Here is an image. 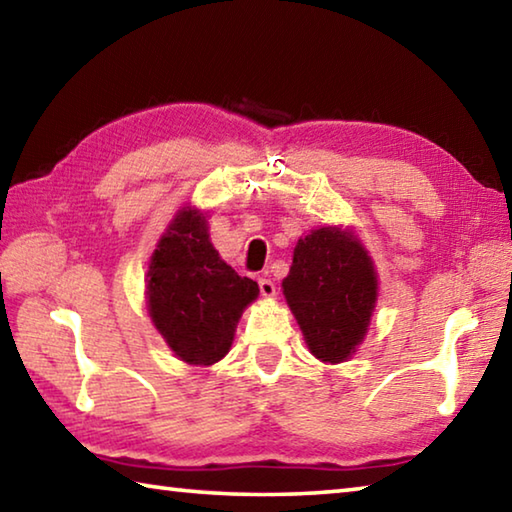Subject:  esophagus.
Returning <instances> with one entry per match:
<instances>
[{"label": "esophagus", "instance_id": "1", "mask_svg": "<svg viewBox=\"0 0 512 512\" xmlns=\"http://www.w3.org/2000/svg\"><path fill=\"white\" fill-rule=\"evenodd\" d=\"M257 284H259V293H262L264 298H273L275 296V284L271 280H266V277H259Z\"/></svg>", "mask_w": 512, "mask_h": 512}]
</instances>
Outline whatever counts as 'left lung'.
<instances>
[{"mask_svg":"<svg viewBox=\"0 0 512 512\" xmlns=\"http://www.w3.org/2000/svg\"><path fill=\"white\" fill-rule=\"evenodd\" d=\"M282 289L316 359L341 363L357 352L375 311L377 273L350 230L329 225L298 239Z\"/></svg>","mask_w":512,"mask_h":512,"instance_id":"obj_1","label":"left lung"}]
</instances>
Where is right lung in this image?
Segmentation results:
<instances>
[{
  "label": "right lung",
  "instance_id": "1",
  "mask_svg": "<svg viewBox=\"0 0 512 512\" xmlns=\"http://www.w3.org/2000/svg\"><path fill=\"white\" fill-rule=\"evenodd\" d=\"M259 287L216 253L205 216L183 207L158 241L146 273L153 325L176 357L212 366L228 354L235 327Z\"/></svg>",
  "mask_w": 512,
  "mask_h": 512
}]
</instances>
